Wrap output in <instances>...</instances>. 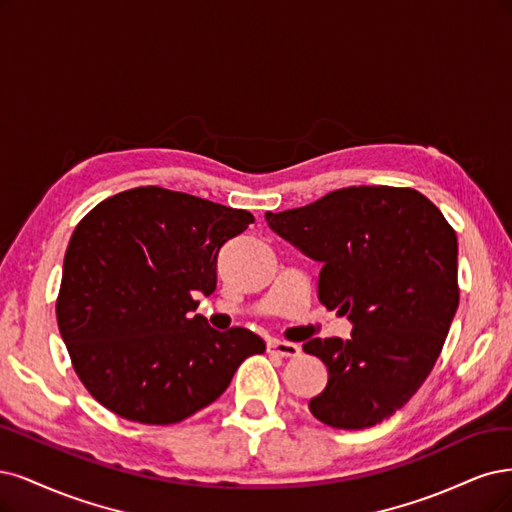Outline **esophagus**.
<instances>
[{"instance_id":"esophagus-1","label":"esophagus","mask_w":512,"mask_h":512,"mask_svg":"<svg viewBox=\"0 0 512 512\" xmlns=\"http://www.w3.org/2000/svg\"><path fill=\"white\" fill-rule=\"evenodd\" d=\"M268 353L278 355V357H298L300 355V346L293 344V342L270 340L268 342Z\"/></svg>"}]
</instances>
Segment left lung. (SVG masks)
<instances>
[{"label": "left lung", "instance_id": "obj_1", "mask_svg": "<svg viewBox=\"0 0 512 512\" xmlns=\"http://www.w3.org/2000/svg\"><path fill=\"white\" fill-rule=\"evenodd\" d=\"M278 236L323 263L319 302L349 315L353 334L304 342L327 366L308 402L321 423L364 430L400 410L430 376L459 304L457 236L410 187H346L285 212Z\"/></svg>", "mask_w": 512, "mask_h": 512}]
</instances>
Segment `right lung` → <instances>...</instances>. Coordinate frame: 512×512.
I'll return each instance as SVG.
<instances>
[{
    "mask_svg": "<svg viewBox=\"0 0 512 512\" xmlns=\"http://www.w3.org/2000/svg\"><path fill=\"white\" fill-rule=\"evenodd\" d=\"M253 214L163 187L108 197L76 225L57 325L80 383L127 421L172 425L212 404L266 342L212 329L195 293L217 287L221 246Z\"/></svg>",
    "mask_w": 512,
    "mask_h": 512,
    "instance_id": "obj_1",
    "label": "right lung"
}]
</instances>
